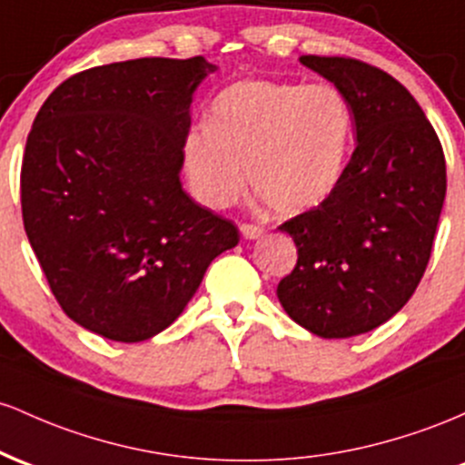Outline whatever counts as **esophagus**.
<instances>
[{"mask_svg": "<svg viewBox=\"0 0 465 465\" xmlns=\"http://www.w3.org/2000/svg\"><path fill=\"white\" fill-rule=\"evenodd\" d=\"M243 234V239H259L263 231H261L259 226H252V223H242V228H239Z\"/></svg>", "mask_w": 465, "mask_h": 465, "instance_id": "obj_1", "label": "esophagus"}]
</instances>
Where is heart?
Instances as JSON below:
<instances>
[{"instance_id": "1", "label": "heart", "mask_w": 465, "mask_h": 465, "mask_svg": "<svg viewBox=\"0 0 465 465\" xmlns=\"http://www.w3.org/2000/svg\"><path fill=\"white\" fill-rule=\"evenodd\" d=\"M351 134V105L338 87L239 81L215 98L211 123L186 134V175L197 200L222 211L243 193L248 169L270 211L301 215L338 186Z\"/></svg>"}]
</instances>
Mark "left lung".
<instances>
[{"mask_svg":"<svg viewBox=\"0 0 465 465\" xmlns=\"http://www.w3.org/2000/svg\"><path fill=\"white\" fill-rule=\"evenodd\" d=\"M301 64L347 96L356 149L322 204L292 217L296 268L276 296L321 338H351L395 316L413 296L446 197V160L432 124L401 83L345 56Z\"/></svg>","mask_w":465,"mask_h":465,"instance_id":"8db88e82","label":"left lung"}]
</instances>
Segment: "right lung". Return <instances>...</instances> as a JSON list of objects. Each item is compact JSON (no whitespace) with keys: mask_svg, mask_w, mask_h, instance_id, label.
<instances>
[{"mask_svg":"<svg viewBox=\"0 0 465 465\" xmlns=\"http://www.w3.org/2000/svg\"><path fill=\"white\" fill-rule=\"evenodd\" d=\"M215 70L204 56H153L78 72L28 134V242L65 314L109 341L166 330L239 243L237 226L180 182L193 94Z\"/></svg>","mask_w":465,"mask_h":465,"instance_id":"add662e5","label":"right lung"}]
</instances>
